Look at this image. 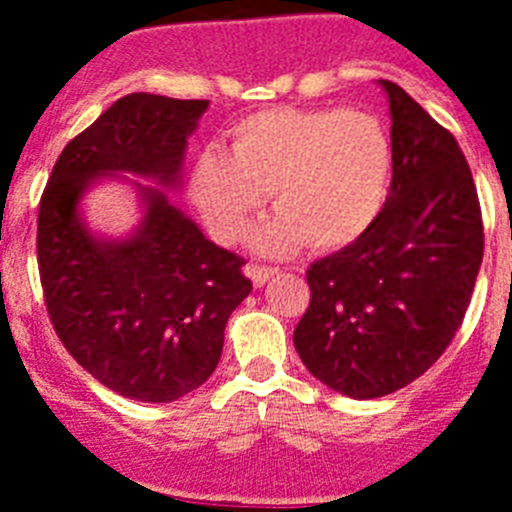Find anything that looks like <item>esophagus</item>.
<instances>
[{
  "mask_svg": "<svg viewBox=\"0 0 512 512\" xmlns=\"http://www.w3.org/2000/svg\"><path fill=\"white\" fill-rule=\"evenodd\" d=\"M279 269H274V266H259V264H251L246 269V274L248 277H251V282L256 284V287H264L266 282H269L271 277H274V274H277Z\"/></svg>",
  "mask_w": 512,
  "mask_h": 512,
  "instance_id": "34e87169",
  "label": "esophagus"
}]
</instances>
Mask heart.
I'll list each match as a JSON object with an SVG mask.
<instances>
[{"label":"heart","instance_id":"b5f03b06","mask_svg":"<svg viewBox=\"0 0 512 512\" xmlns=\"http://www.w3.org/2000/svg\"><path fill=\"white\" fill-rule=\"evenodd\" d=\"M392 140L364 110L271 107L230 128V153L200 151L192 200L217 241H238L271 197L253 243L264 253L307 246L336 251L359 241L382 215L392 187Z\"/></svg>","mask_w":512,"mask_h":512}]
</instances>
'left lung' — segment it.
<instances>
[{
	"label": "left lung",
	"mask_w": 512,
	"mask_h": 512,
	"mask_svg": "<svg viewBox=\"0 0 512 512\" xmlns=\"http://www.w3.org/2000/svg\"><path fill=\"white\" fill-rule=\"evenodd\" d=\"M392 187L359 241L307 269L295 348L312 377L374 400L428 372L456 336L485 233L467 158L449 130L387 79Z\"/></svg>",
	"instance_id": "1"
}]
</instances>
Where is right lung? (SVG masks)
I'll use <instances>...</instances> for the list:
<instances>
[{
  "instance_id": "obj_1",
  "label": "right lung",
  "mask_w": 512,
  "mask_h": 512,
  "mask_svg": "<svg viewBox=\"0 0 512 512\" xmlns=\"http://www.w3.org/2000/svg\"><path fill=\"white\" fill-rule=\"evenodd\" d=\"M205 110L207 99H117L69 140L40 197L38 269L56 336L94 379L138 402L179 400L215 372L225 323L251 292L246 261L207 241L161 189L140 187L146 215L125 241L94 238L79 200L117 171L176 187Z\"/></svg>"
}]
</instances>
